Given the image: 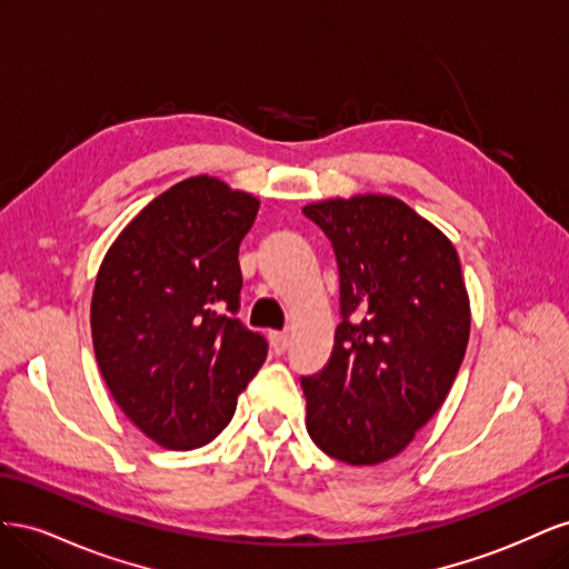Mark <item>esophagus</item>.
Wrapping results in <instances>:
<instances>
[{
    "label": "esophagus",
    "instance_id": "1",
    "mask_svg": "<svg viewBox=\"0 0 569 569\" xmlns=\"http://www.w3.org/2000/svg\"><path fill=\"white\" fill-rule=\"evenodd\" d=\"M270 347L274 353H284L289 347V335L284 332H270Z\"/></svg>",
    "mask_w": 569,
    "mask_h": 569
}]
</instances>
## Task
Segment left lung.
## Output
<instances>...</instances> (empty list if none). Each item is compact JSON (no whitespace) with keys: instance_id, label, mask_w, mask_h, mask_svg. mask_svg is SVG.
I'll return each instance as SVG.
<instances>
[{"instance_id":"obj_1","label":"left lung","mask_w":569,"mask_h":569,"mask_svg":"<svg viewBox=\"0 0 569 569\" xmlns=\"http://www.w3.org/2000/svg\"><path fill=\"white\" fill-rule=\"evenodd\" d=\"M332 242L341 322L318 375L301 377L306 429L349 465L399 456L451 391L470 299L451 239L408 203L356 194L303 206Z\"/></svg>"}]
</instances>
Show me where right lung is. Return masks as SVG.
<instances>
[{"label":"right lung","mask_w":569,"mask_h":569,"mask_svg":"<svg viewBox=\"0 0 569 569\" xmlns=\"http://www.w3.org/2000/svg\"><path fill=\"white\" fill-rule=\"evenodd\" d=\"M258 206L218 178H187L149 201L99 266L90 325L101 377L163 449L213 441L268 356L234 318L239 244Z\"/></svg>","instance_id":"obj_1"}]
</instances>
